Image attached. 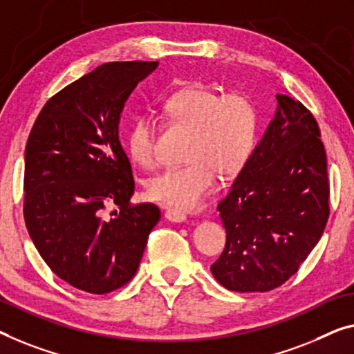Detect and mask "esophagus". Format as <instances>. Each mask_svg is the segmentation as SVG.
I'll return each mask as SVG.
<instances>
[{
  "mask_svg": "<svg viewBox=\"0 0 354 354\" xmlns=\"http://www.w3.org/2000/svg\"><path fill=\"white\" fill-rule=\"evenodd\" d=\"M165 218L170 221V223H184V221L187 219V216H186V213H183V211L167 207Z\"/></svg>",
  "mask_w": 354,
  "mask_h": 354,
  "instance_id": "esophagus-1",
  "label": "esophagus"
}]
</instances>
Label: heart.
Listing matches in <instances>:
<instances>
[{
	"label": "heart",
	"instance_id": "heart-1",
	"mask_svg": "<svg viewBox=\"0 0 354 354\" xmlns=\"http://www.w3.org/2000/svg\"><path fill=\"white\" fill-rule=\"evenodd\" d=\"M163 113L173 122L192 130L187 159L152 176L147 194L168 207L192 211L203 207L218 183L236 176L251 159L259 133V113L245 93L218 91L202 84L184 87L163 103ZM127 149L138 165H156V120L140 115L127 133Z\"/></svg>",
	"mask_w": 354,
	"mask_h": 354
}]
</instances>
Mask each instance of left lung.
I'll use <instances>...</instances> for the list:
<instances>
[{
    "instance_id": "8db88e82",
    "label": "left lung",
    "mask_w": 354,
    "mask_h": 354,
    "mask_svg": "<svg viewBox=\"0 0 354 354\" xmlns=\"http://www.w3.org/2000/svg\"><path fill=\"white\" fill-rule=\"evenodd\" d=\"M277 100L275 118L218 205L227 240L211 273L229 291L281 286L312 252L329 218L318 124L297 100Z\"/></svg>"
}]
</instances>
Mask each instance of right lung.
Listing matches in <instances>:
<instances>
[{"label":"right lung","instance_id":"add662e5","mask_svg":"<svg viewBox=\"0 0 354 354\" xmlns=\"http://www.w3.org/2000/svg\"><path fill=\"white\" fill-rule=\"evenodd\" d=\"M157 65L95 68L44 104L26 141V229L50 270L81 291L129 283L160 219L156 205H130L135 181L119 141L125 102ZM114 204L120 211L108 216Z\"/></svg>","mask_w":354,"mask_h":354}]
</instances>
